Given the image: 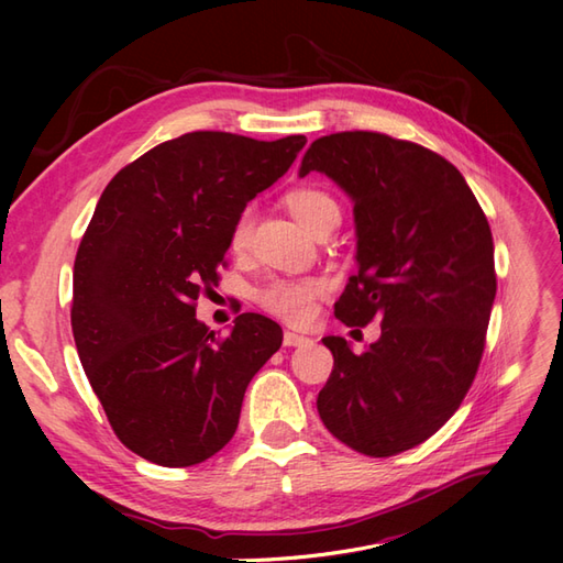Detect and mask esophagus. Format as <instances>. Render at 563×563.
I'll use <instances>...</instances> for the list:
<instances>
[{
    "label": "esophagus",
    "mask_w": 563,
    "mask_h": 563,
    "mask_svg": "<svg viewBox=\"0 0 563 563\" xmlns=\"http://www.w3.org/2000/svg\"><path fill=\"white\" fill-rule=\"evenodd\" d=\"M305 343H310L308 335L296 333V331H284V345H286V347H300V345H305Z\"/></svg>",
    "instance_id": "1"
}]
</instances>
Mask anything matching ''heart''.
I'll list each match as a JSON object with an SVG mask.
<instances>
[{"label": "heart", "instance_id": "obj_1", "mask_svg": "<svg viewBox=\"0 0 563 563\" xmlns=\"http://www.w3.org/2000/svg\"><path fill=\"white\" fill-rule=\"evenodd\" d=\"M286 207L302 228L312 234L323 230H335L340 225V207L331 192L314 185L296 187L286 195ZM251 240V211H242L234 218L230 230V246L234 251L246 249ZM323 294L319 279H279L263 286L258 291V302L272 314L286 321H305L312 312V302Z\"/></svg>", "mask_w": 563, "mask_h": 563}]
</instances>
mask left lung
<instances>
[{
    "label": "left lung",
    "mask_w": 563,
    "mask_h": 563,
    "mask_svg": "<svg viewBox=\"0 0 563 563\" xmlns=\"http://www.w3.org/2000/svg\"><path fill=\"white\" fill-rule=\"evenodd\" d=\"M354 203L356 275L335 302L345 327L378 317L354 354L321 340L333 371L317 411L327 430L373 457L430 439L463 404L482 362L496 267L488 220L463 174L437 152L373 131L317 139L300 162Z\"/></svg>",
    "instance_id": "1"
}]
</instances>
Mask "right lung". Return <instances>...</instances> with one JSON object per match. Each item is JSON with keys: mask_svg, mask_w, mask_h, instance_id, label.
Wrapping results in <instances>:
<instances>
[{"mask_svg": "<svg viewBox=\"0 0 563 563\" xmlns=\"http://www.w3.org/2000/svg\"><path fill=\"white\" fill-rule=\"evenodd\" d=\"M305 143L185 133L124 166L96 203L75 258V345L114 434L150 463L190 467L223 449L282 347L279 323L255 312L216 338L195 300L218 286L234 218Z\"/></svg>", "mask_w": 563, "mask_h": 563, "instance_id": "right-lung-1", "label": "right lung"}]
</instances>
